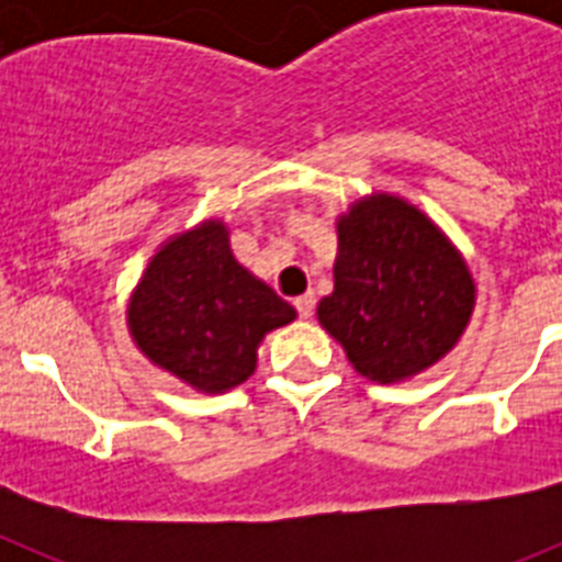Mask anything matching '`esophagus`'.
I'll return each instance as SVG.
<instances>
[{
    "mask_svg": "<svg viewBox=\"0 0 562 562\" xmlns=\"http://www.w3.org/2000/svg\"><path fill=\"white\" fill-rule=\"evenodd\" d=\"M295 310L301 317H312V310H315V295H312V292H306V295H297Z\"/></svg>",
    "mask_w": 562,
    "mask_h": 562,
    "instance_id": "1",
    "label": "esophagus"
}]
</instances>
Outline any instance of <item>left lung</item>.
<instances>
[{
    "label": "left lung",
    "mask_w": 562,
    "mask_h": 562,
    "mask_svg": "<svg viewBox=\"0 0 562 562\" xmlns=\"http://www.w3.org/2000/svg\"><path fill=\"white\" fill-rule=\"evenodd\" d=\"M335 290L317 324L376 385L408 382L448 357L470 326L475 278L453 238L419 205L389 191L337 216Z\"/></svg>",
    "instance_id": "obj_1"
}]
</instances>
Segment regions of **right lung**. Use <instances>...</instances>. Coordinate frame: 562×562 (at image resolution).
Instances as JSON below:
<instances>
[{"label": "right lung", "instance_id": "1", "mask_svg": "<svg viewBox=\"0 0 562 562\" xmlns=\"http://www.w3.org/2000/svg\"><path fill=\"white\" fill-rule=\"evenodd\" d=\"M295 317V306L238 265L220 216L168 236L126 301L137 351L211 396L250 380L265 337Z\"/></svg>", "mask_w": 562, "mask_h": 562}]
</instances>
